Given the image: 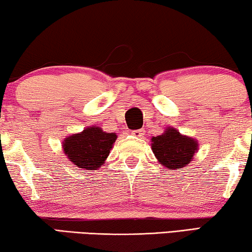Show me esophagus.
I'll return each instance as SVG.
<instances>
[{"label":"esophagus","mask_w":252,"mask_h":252,"mask_svg":"<svg viewBox=\"0 0 252 252\" xmlns=\"http://www.w3.org/2000/svg\"><path fill=\"white\" fill-rule=\"evenodd\" d=\"M132 134L135 135V136L140 137V136H142V135L144 134V129H136V130H133Z\"/></svg>","instance_id":"obj_1"}]
</instances>
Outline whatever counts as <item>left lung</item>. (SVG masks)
<instances>
[{"label":"left lung","instance_id":"1","mask_svg":"<svg viewBox=\"0 0 252 252\" xmlns=\"http://www.w3.org/2000/svg\"><path fill=\"white\" fill-rule=\"evenodd\" d=\"M151 148L160 165L168 169H180L188 166L199 150L196 138L181 134L174 127H166L165 132L151 138Z\"/></svg>","mask_w":252,"mask_h":252}]
</instances>
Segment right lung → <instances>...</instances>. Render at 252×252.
I'll return each mask as SVG.
<instances>
[{
  "instance_id": "right-lung-1",
  "label": "right lung",
  "mask_w": 252,
  "mask_h": 252,
  "mask_svg": "<svg viewBox=\"0 0 252 252\" xmlns=\"http://www.w3.org/2000/svg\"><path fill=\"white\" fill-rule=\"evenodd\" d=\"M117 137L116 133L104 132L96 125L89 126L81 133L65 137L63 151L78 168L96 170L104 165Z\"/></svg>"
}]
</instances>
